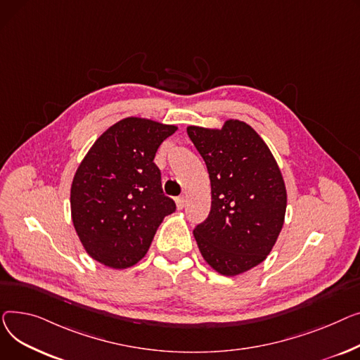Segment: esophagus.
Masks as SVG:
<instances>
[{"instance_id":"obj_1","label":"esophagus","mask_w":360,"mask_h":360,"mask_svg":"<svg viewBox=\"0 0 360 360\" xmlns=\"http://www.w3.org/2000/svg\"><path fill=\"white\" fill-rule=\"evenodd\" d=\"M184 205H186V198H184V196L176 198V206H177V209H183Z\"/></svg>"}]
</instances>
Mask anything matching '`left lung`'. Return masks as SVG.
<instances>
[{
    "mask_svg": "<svg viewBox=\"0 0 360 360\" xmlns=\"http://www.w3.org/2000/svg\"><path fill=\"white\" fill-rule=\"evenodd\" d=\"M202 155L212 205L193 236L206 263L237 276L266 260L285 221L286 187L266 142L250 124L229 119L221 129L188 126Z\"/></svg>",
    "mask_w": 360,
    "mask_h": 360,
    "instance_id": "left-lung-1",
    "label": "left lung"
}]
</instances>
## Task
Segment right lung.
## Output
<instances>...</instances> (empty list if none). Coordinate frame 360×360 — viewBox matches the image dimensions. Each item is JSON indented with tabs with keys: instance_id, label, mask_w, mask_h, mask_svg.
I'll return each instance as SVG.
<instances>
[{
	"instance_id": "1",
	"label": "right lung",
	"mask_w": 360,
	"mask_h": 360,
	"mask_svg": "<svg viewBox=\"0 0 360 360\" xmlns=\"http://www.w3.org/2000/svg\"><path fill=\"white\" fill-rule=\"evenodd\" d=\"M174 124L126 117L93 143L71 184V217L89 256L112 269L136 264L176 203L154 158Z\"/></svg>"
}]
</instances>
